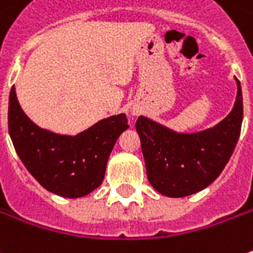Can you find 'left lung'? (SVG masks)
Instances as JSON below:
<instances>
[{"label": "left lung", "instance_id": "obj_1", "mask_svg": "<svg viewBox=\"0 0 253 253\" xmlns=\"http://www.w3.org/2000/svg\"><path fill=\"white\" fill-rule=\"evenodd\" d=\"M232 112L216 126L182 134L140 116L136 122L150 184L160 194L180 198L207 188L222 172L241 134V83Z\"/></svg>", "mask_w": 253, "mask_h": 253}]
</instances>
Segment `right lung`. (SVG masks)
I'll use <instances>...</instances> for the list:
<instances>
[{"label":"right lung","instance_id":"1","mask_svg":"<svg viewBox=\"0 0 253 253\" xmlns=\"http://www.w3.org/2000/svg\"><path fill=\"white\" fill-rule=\"evenodd\" d=\"M128 128L126 115L97 122L78 136H62L32 123L11 87L8 130L15 151L31 175L48 191L81 198L105 178L106 164L116 140Z\"/></svg>","mask_w":253,"mask_h":253}]
</instances>
